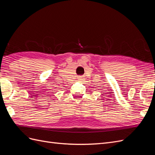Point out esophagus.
Returning a JSON list of instances; mask_svg holds the SVG:
<instances>
[{"label":"esophagus","mask_w":155,"mask_h":155,"mask_svg":"<svg viewBox=\"0 0 155 155\" xmlns=\"http://www.w3.org/2000/svg\"><path fill=\"white\" fill-rule=\"evenodd\" d=\"M83 76H80V77H79V78H78V80L79 81H82V80H83Z\"/></svg>","instance_id":"esophagus-1"}]
</instances>
